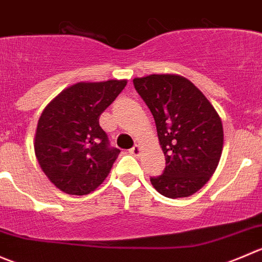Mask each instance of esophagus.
<instances>
[{"instance_id":"obj_1","label":"esophagus","mask_w":262,"mask_h":262,"mask_svg":"<svg viewBox=\"0 0 262 262\" xmlns=\"http://www.w3.org/2000/svg\"><path fill=\"white\" fill-rule=\"evenodd\" d=\"M130 154L135 155V157H139V155L141 154V147H140L139 145H135L134 147H131L130 149Z\"/></svg>"}]
</instances>
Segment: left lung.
Returning <instances> with one entry per match:
<instances>
[{"label": "left lung", "instance_id": "8db88e82", "mask_svg": "<svg viewBox=\"0 0 262 262\" xmlns=\"http://www.w3.org/2000/svg\"><path fill=\"white\" fill-rule=\"evenodd\" d=\"M134 85L152 113L165 157L163 174L150 178L152 187L169 199L193 195L219 164L222 118L203 92L180 75L135 77Z\"/></svg>", "mask_w": 262, "mask_h": 262}]
</instances>
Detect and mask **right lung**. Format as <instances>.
I'll return each instance as SVG.
<instances>
[{
  "label": "right lung",
  "mask_w": 262,
  "mask_h": 262,
  "mask_svg": "<svg viewBox=\"0 0 262 262\" xmlns=\"http://www.w3.org/2000/svg\"><path fill=\"white\" fill-rule=\"evenodd\" d=\"M126 84L127 80L76 82L44 108L35 131V157L62 192L88 195L110 174L120 150L110 147L99 117Z\"/></svg>",
  "instance_id": "1"
}]
</instances>
